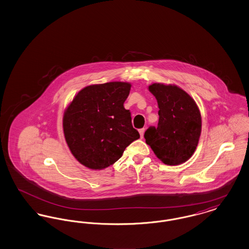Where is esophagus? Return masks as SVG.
Instances as JSON below:
<instances>
[{"label": "esophagus", "mask_w": 249, "mask_h": 249, "mask_svg": "<svg viewBox=\"0 0 249 249\" xmlns=\"http://www.w3.org/2000/svg\"><path fill=\"white\" fill-rule=\"evenodd\" d=\"M139 133H140L141 138H142V137H143V133H144V129H140V130H139Z\"/></svg>", "instance_id": "1"}]
</instances>
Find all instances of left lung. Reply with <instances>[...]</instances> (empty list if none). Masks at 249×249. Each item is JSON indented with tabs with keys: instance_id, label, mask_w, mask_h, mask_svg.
<instances>
[{
	"instance_id": "8db88e82",
	"label": "left lung",
	"mask_w": 249,
	"mask_h": 249,
	"mask_svg": "<svg viewBox=\"0 0 249 249\" xmlns=\"http://www.w3.org/2000/svg\"><path fill=\"white\" fill-rule=\"evenodd\" d=\"M148 90L159 106L158 127L144 132L145 142L167 165L186 162L195 152L201 132L200 109L193 98L176 85L151 84Z\"/></svg>"
}]
</instances>
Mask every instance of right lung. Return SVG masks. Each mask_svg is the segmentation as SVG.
<instances>
[{
  "label": "right lung",
  "mask_w": 249,
  "mask_h": 249,
  "mask_svg": "<svg viewBox=\"0 0 249 249\" xmlns=\"http://www.w3.org/2000/svg\"><path fill=\"white\" fill-rule=\"evenodd\" d=\"M128 82H108L85 87L65 109L62 128L73 157L91 170H103L119 160L125 148L140 138L131 125L124 102Z\"/></svg>",
  "instance_id": "right-lung-1"
}]
</instances>
